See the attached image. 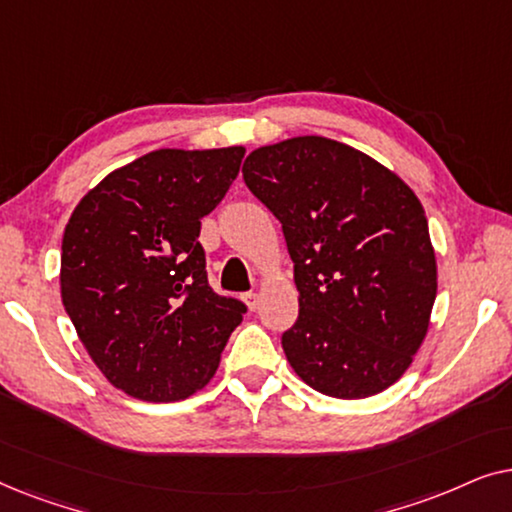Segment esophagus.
<instances>
[{
  "mask_svg": "<svg viewBox=\"0 0 512 512\" xmlns=\"http://www.w3.org/2000/svg\"><path fill=\"white\" fill-rule=\"evenodd\" d=\"M242 298H244V303H247L249 310H256V305H258V293L247 291Z\"/></svg>",
  "mask_w": 512,
  "mask_h": 512,
  "instance_id": "obj_1",
  "label": "esophagus"
}]
</instances>
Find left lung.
<instances>
[{
	"label": "left lung",
	"mask_w": 512,
	"mask_h": 512,
	"mask_svg": "<svg viewBox=\"0 0 512 512\" xmlns=\"http://www.w3.org/2000/svg\"><path fill=\"white\" fill-rule=\"evenodd\" d=\"M242 177L282 223L293 261L291 368L333 398L391 387L422 345L438 289L422 202L377 160L317 135L261 146Z\"/></svg>",
	"instance_id": "left-lung-1"
}]
</instances>
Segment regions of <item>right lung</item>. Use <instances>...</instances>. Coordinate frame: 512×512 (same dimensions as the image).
Instances as JSON below:
<instances>
[{"instance_id":"add662e5","label":"right lung","mask_w":512,"mask_h":512,"mask_svg":"<svg viewBox=\"0 0 512 512\" xmlns=\"http://www.w3.org/2000/svg\"><path fill=\"white\" fill-rule=\"evenodd\" d=\"M242 158V146L151 151L104 177L67 223L62 305L95 366L139 401L205 387L247 312L209 286L198 240Z\"/></svg>"}]
</instances>
